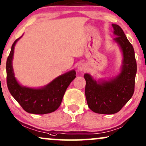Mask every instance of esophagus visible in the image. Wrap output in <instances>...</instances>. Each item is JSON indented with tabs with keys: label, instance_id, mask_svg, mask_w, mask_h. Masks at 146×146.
<instances>
[{
	"label": "esophagus",
	"instance_id": "34e87169",
	"mask_svg": "<svg viewBox=\"0 0 146 146\" xmlns=\"http://www.w3.org/2000/svg\"><path fill=\"white\" fill-rule=\"evenodd\" d=\"M78 70H86V66L84 64L80 63L79 65H78Z\"/></svg>",
	"mask_w": 146,
	"mask_h": 146
}]
</instances>
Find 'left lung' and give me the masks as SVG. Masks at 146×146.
<instances>
[{"label":"left lung","instance_id":"1","mask_svg":"<svg viewBox=\"0 0 146 146\" xmlns=\"http://www.w3.org/2000/svg\"><path fill=\"white\" fill-rule=\"evenodd\" d=\"M114 40L123 52L121 72L110 81L96 82L89 74H84L87 105L94 112L102 114L117 113L132 97L137 66L134 50L119 25L112 24Z\"/></svg>","mask_w":146,"mask_h":146}]
</instances>
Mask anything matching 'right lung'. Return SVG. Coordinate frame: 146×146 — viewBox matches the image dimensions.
I'll use <instances>...</instances> for the list:
<instances>
[{
	"instance_id": "obj_1",
	"label": "right lung",
	"mask_w": 146,
	"mask_h": 146,
	"mask_svg": "<svg viewBox=\"0 0 146 146\" xmlns=\"http://www.w3.org/2000/svg\"><path fill=\"white\" fill-rule=\"evenodd\" d=\"M21 38V37H20ZM15 40L6 62L7 84L11 95L25 111L34 114H46L55 111L62 103L65 91L76 78L74 70L57 77L41 89H31L21 86L16 80L12 68Z\"/></svg>"
}]
</instances>
